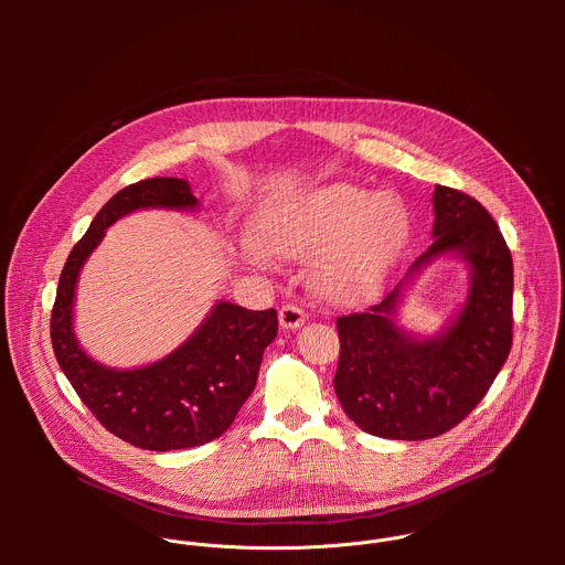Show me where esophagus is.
<instances>
[{
  "label": "esophagus",
  "instance_id": "obj_1",
  "mask_svg": "<svg viewBox=\"0 0 565 565\" xmlns=\"http://www.w3.org/2000/svg\"><path fill=\"white\" fill-rule=\"evenodd\" d=\"M306 321V312L295 303H284L279 308V324L284 329H299Z\"/></svg>",
  "mask_w": 565,
  "mask_h": 565
}]
</instances>
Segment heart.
Segmentation results:
<instances>
[{
  "mask_svg": "<svg viewBox=\"0 0 565 565\" xmlns=\"http://www.w3.org/2000/svg\"><path fill=\"white\" fill-rule=\"evenodd\" d=\"M257 244L244 255L266 266L277 257L321 250L312 266L317 290L335 303L371 297L397 262L409 236V214L395 196L338 183L268 205L255 227Z\"/></svg>",
  "mask_w": 565,
  "mask_h": 565,
  "instance_id": "1",
  "label": "heart"
}]
</instances>
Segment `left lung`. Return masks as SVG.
Segmentation results:
<instances>
[{"label": "left lung", "instance_id": "obj_1", "mask_svg": "<svg viewBox=\"0 0 565 565\" xmlns=\"http://www.w3.org/2000/svg\"><path fill=\"white\" fill-rule=\"evenodd\" d=\"M434 241L407 277L443 255L471 268L467 299L434 338L395 324L399 281L364 312L338 317L335 393L344 414L366 434L391 440L436 438L465 420L486 397L512 349L514 270L505 238L476 199L436 185Z\"/></svg>", "mask_w": 565, "mask_h": 565}]
</instances>
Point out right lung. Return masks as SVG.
Masks as SVG:
<instances>
[{
    "instance_id": "add662e5",
    "label": "right lung",
    "mask_w": 565,
    "mask_h": 565,
    "mask_svg": "<svg viewBox=\"0 0 565 565\" xmlns=\"http://www.w3.org/2000/svg\"><path fill=\"white\" fill-rule=\"evenodd\" d=\"M183 179H147L114 194L73 246L51 312V344L71 386L98 423L125 443L170 451L205 445L234 423L255 391L266 347L277 338V310L218 301L185 344L149 366L118 371L92 360L73 333L77 275L120 216L145 210H194Z\"/></svg>"
}]
</instances>
